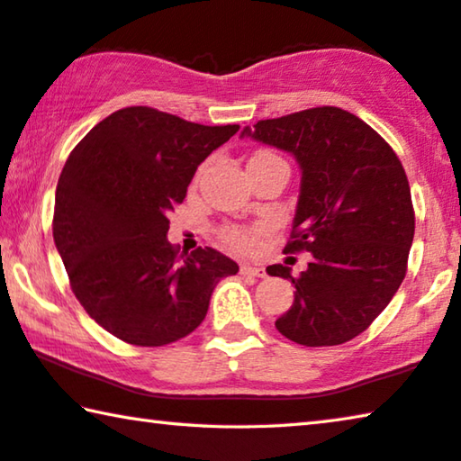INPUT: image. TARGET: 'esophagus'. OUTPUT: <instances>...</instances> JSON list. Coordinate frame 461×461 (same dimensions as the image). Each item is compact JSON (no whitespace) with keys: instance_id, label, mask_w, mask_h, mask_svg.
I'll list each match as a JSON object with an SVG mask.
<instances>
[{"instance_id":"obj_1","label":"esophagus","mask_w":461,"mask_h":461,"mask_svg":"<svg viewBox=\"0 0 461 461\" xmlns=\"http://www.w3.org/2000/svg\"><path fill=\"white\" fill-rule=\"evenodd\" d=\"M240 273L242 275H250V276H267V270L262 267H254V265H248V262H244L242 267H240Z\"/></svg>"}]
</instances>
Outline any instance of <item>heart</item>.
<instances>
[{
  "label": "heart",
  "instance_id": "heart-1",
  "mask_svg": "<svg viewBox=\"0 0 461 461\" xmlns=\"http://www.w3.org/2000/svg\"><path fill=\"white\" fill-rule=\"evenodd\" d=\"M268 158H276V156L270 151H258L250 162H260V159H268ZM221 238L225 244L236 248V250H252L254 244H257V236H254V231L240 230V228H225L221 231Z\"/></svg>",
  "mask_w": 461,
  "mask_h": 461
}]
</instances>
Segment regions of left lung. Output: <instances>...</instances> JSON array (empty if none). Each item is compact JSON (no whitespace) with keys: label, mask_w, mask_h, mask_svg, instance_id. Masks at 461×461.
<instances>
[{"label":"left lung","mask_w":461,"mask_h":461,"mask_svg":"<svg viewBox=\"0 0 461 461\" xmlns=\"http://www.w3.org/2000/svg\"><path fill=\"white\" fill-rule=\"evenodd\" d=\"M242 137L289 151L302 167L283 252H310L312 262L299 276L283 265L267 268L295 285L294 305L276 320V330L303 347L355 339L406 275L414 209L398 156L367 122L336 106L258 121Z\"/></svg>","instance_id":"obj_1"}]
</instances>
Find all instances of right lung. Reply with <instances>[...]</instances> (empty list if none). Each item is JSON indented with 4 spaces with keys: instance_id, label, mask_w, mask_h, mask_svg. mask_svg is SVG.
<instances>
[{
    "instance_id": "right-lung-1",
    "label": "right lung",
    "mask_w": 461,
    "mask_h": 461,
    "mask_svg": "<svg viewBox=\"0 0 461 461\" xmlns=\"http://www.w3.org/2000/svg\"><path fill=\"white\" fill-rule=\"evenodd\" d=\"M238 129L129 106L69 153L55 193V246L77 302L116 339H185L207 316L219 279L238 273L213 248L178 254L166 238L196 167Z\"/></svg>"
}]
</instances>
